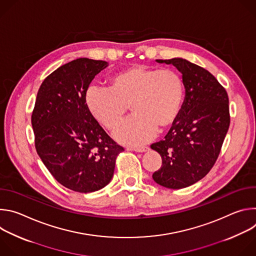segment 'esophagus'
<instances>
[{
  "label": "esophagus",
  "mask_w": 256,
  "mask_h": 256,
  "mask_svg": "<svg viewBox=\"0 0 256 256\" xmlns=\"http://www.w3.org/2000/svg\"><path fill=\"white\" fill-rule=\"evenodd\" d=\"M132 151L134 152H138V153H144V152H148L150 150L149 147H144V148H132Z\"/></svg>",
  "instance_id": "esophagus-1"
}]
</instances>
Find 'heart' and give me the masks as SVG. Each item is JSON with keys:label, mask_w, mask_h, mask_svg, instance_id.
Listing matches in <instances>:
<instances>
[{"label": "heart", "mask_w": 256, "mask_h": 256, "mask_svg": "<svg viewBox=\"0 0 256 256\" xmlns=\"http://www.w3.org/2000/svg\"><path fill=\"white\" fill-rule=\"evenodd\" d=\"M186 86L180 72L142 64L124 68L108 79V88L91 86L85 103L92 116L109 130L124 120L128 106L134 116L114 134L120 142L140 146L177 120L184 99Z\"/></svg>", "instance_id": "heart-1"}]
</instances>
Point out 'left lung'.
Returning a JSON list of instances; mask_svg holds the SVG:
<instances>
[{
    "label": "left lung",
    "instance_id": "1",
    "mask_svg": "<svg viewBox=\"0 0 256 256\" xmlns=\"http://www.w3.org/2000/svg\"><path fill=\"white\" fill-rule=\"evenodd\" d=\"M156 62L173 64L181 72L186 96L164 140L151 146L162 158L152 177L159 186L180 190L204 178L220 154L230 126L229 98L206 68L181 58Z\"/></svg>",
    "mask_w": 256,
    "mask_h": 256
}]
</instances>
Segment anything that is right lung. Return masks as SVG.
Wrapping results in <instances>:
<instances>
[{"mask_svg":"<svg viewBox=\"0 0 256 256\" xmlns=\"http://www.w3.org/2000/svg\"><path fill=\"white\" fill-rule=\"evenodd\" d=\"M104 60L80 58L42 82L31 116L35 148L44 166L64 188L87 194L112 179L116 159L124 151L92 116L85 93Z\"/></svg>","mask_w":256,"mask_h":256,"instance_id":"add662e5","label":"right lung"}]
</instances>
